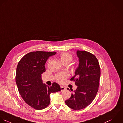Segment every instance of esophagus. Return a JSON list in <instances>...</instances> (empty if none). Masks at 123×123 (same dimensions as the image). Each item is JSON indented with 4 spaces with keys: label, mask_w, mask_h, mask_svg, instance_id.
Instances as JSON below:
<instances>
[{
    "label": "esophagus",
    "mask_w": 123,
    "mask_h": 123,
    "mask_svg": "<svg viewBox=\"0 0 123 123\" xmlns=\"http://www.w3.org/2000/svg\"><path fill=\"white\" fill-rule=\"evenodd\" d=\"M60 88H61V92H62V91H64L66 90V88L64 87H63V86H61Z\"/></svg>",
    "instance_id": "1"
}]
</instances>
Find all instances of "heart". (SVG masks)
<instances>
[{
    "instance_id": "b5f03b06",
    "label": "heart",
    "mask_w": 123,
    "mask_h": 123,
    "mask_svg": "<svg viewBox=\"0 0 123 123\" xmlns=\"http://www.w3.org/2000/svg\"><path fill=\"white\" fill-rule=\"evenodd\" d=\"M59 58L62 63H69L72 61L73 59V55L69 53L64 52L60 54ZM68 73L67 72H63L58 73L56 75V79L59 82H62L63 81L68 77Z\"/></svg>"
}]
</instances>
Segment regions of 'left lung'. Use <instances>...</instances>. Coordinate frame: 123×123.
Instances as JSON below:
<instances>
[{"instance_id": "left-lung-1", "label": "left lung", "mask_w": 123, "mask_h": 123, "mask_svg": "<svg viewBox=\"0 0 123 123\" xmlns=\"http://www.w3.org/2000/svg\"><path fill=\"white\" fill-rule=\"evenodd\" d=\"M77 55L79 58V67L70 80L75 81L78 87L65 103L69 108L79 110L87 107L95 99L99 90L101 69L93 54L78 50Z\"/></svg>"}]
</instances>
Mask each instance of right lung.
I'll use <instances>...</instances> for the list:
<instances>
[{
    "mask_svg": "<svg viewBox=\"0 0 123 123\" xmlns=\"http://www.w3.org/2000/svg\"><path fill=\"white\" fill-rule=\"evenodd\" d=\"M56 53L31 52L25 55L17 65L15 79L19 93L24 102L36 110L47 107L50 103V94L61 91L56 82L50 87L43 84L41 78V74L45 71L47 59Z\"/></svg>",
    "mask_w": 123,
    "mask_h": 123,
    "instance_id": "1",
    "label": "right lung"
}]
</instances>
